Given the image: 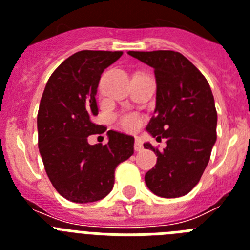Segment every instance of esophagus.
Wrapping results in <instances>:
<instances>
[{"mask_svg":"<svg viewBox=\"0 0 250 250\" xmlns=\"http://www.w3.org/2000/svg\"><path fill=\"white\" fill-rule=\"evenodd\" d=\"M134 149H135V151H141V150L144 149V146H143V141H141L140 138H135V144H134Z\"/></svg>","mask_w":250,"mask_h":250,"instance_id":"34e87169","label":"esophagus"}]
</instances>
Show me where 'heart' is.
<instances>
[{
    "label": "heart",
    "instance_id": "b5f03b06",
    "mask_svg": "<svg viewBox=\"0 0 250 250\" xmlns=\"http://www.w3.org/2000/svg\"><path fill=\"white\" fill-rule=\"evenodd\" d=\"M118 124L126 131H135L141 125V118L136 112H125L118 116Z\"/></svg>",
    "mask_w": 250,
    "mask_h": 250
}]
</instances>
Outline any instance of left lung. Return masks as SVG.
Returning <instances> with one entry per match:
<instances>
[{
    "label": "left lung",
    "instance_id": "8db88e82",
    "mask_svg": "<svg viewBox=\"0 0 250 250\" xmlns=\"http://www.w3.org/2000/svg\"><path fill=\"white\" fill-rule=\"evenodd\" d=\"M127 54L154 68L156 107L146 130L156 140H167L163 151L144 144L158 156L155 167L145 174V183L161 198L187 195L199 183L216 140L218 118L210 86L180 52Z\"/></svg>",
    "mask_w": 250,
    "mask_h": 250
}]
</instances>
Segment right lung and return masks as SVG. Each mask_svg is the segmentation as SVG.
Returning a JSON list of instances; mask_svg holds the SVG:
<instances>
[{
    "label": "right lung",
    "instance_id": "obj_1",
    "mask_svg": "<svg viewBox=\"0 0 250 250\" xmlns=\"http://www.w3.org/2000/svg\"><path fill=\"white\" fill-rule=\"evenodd\" d=\"M121 51L83 50L52 72L37 114L39 150L57 193L74 203H91L112 190L115 169L134 154V138L107 131L109 143L90 145L87 138L106 130L92 118L99 114L96 92L101 74Z\"/></svg>",
    "mask_w": 250,
    "mask_h": 250
}]
</instances>
